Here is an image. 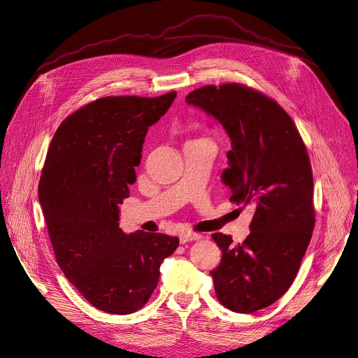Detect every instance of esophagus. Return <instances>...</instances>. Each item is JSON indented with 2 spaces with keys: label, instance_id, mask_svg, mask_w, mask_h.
Masks as SVG:
<instances>
[{
  "label": "esophagus",
  "instance_id": "esophagus-1",
  "mask_svg": "<svg viewBox=\"0 0 358 358\" xmlns=\"http://www.w3.org/2000/svg\"><path fill=\"white\" fill-rule=\"evenodd\" d=\"M201 239L199 234H190V232H183L179 235V241L180 243H186V242H192V241H198Z\"/></svg>",
  "mask_w": 358,
  "mask_h": 358
}]
</instances>
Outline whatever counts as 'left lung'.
Listing matches in <instances>:
<instances>
[{"mask_svg":"<svg viewBox=\"0 0 358 358\" xmlns=\"http://www.w3.org/2000/svg\"><path fill=\"white\" fill-rule=\"evenodd\" d=\"M185 100L224 126L231 150L222 182L232 190V202L255 206L243 242L212 235L222 251L221 264L210 271L216 298L235 313L266 308L294 282L313 236L314 180L307 148L285 110L251 87L205 86Z\"/></svg>","mask_w":358,"mask_h":358,"instance_id":"8db88e82","label":"left lung"}]
</instances>
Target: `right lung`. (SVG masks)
<instances>
[{"label": "right lung", "instance_id": "right-lung-1", "mask_svg": "<svg viewBox=\"0 0 358 358\" xmlns=\"http://www.w3.org/2000/svg\"><path fill=\"white\" fill-rule=\"evenodd\" d=\"M176 97L116 96L89 103L54 133L38 185L54 254L66 278L108 314L141 310L178 236L119 228V205L136 180L146 133Z\"/></svg>", "mask_w": 358, "mask_h": 358}]
</instances>
